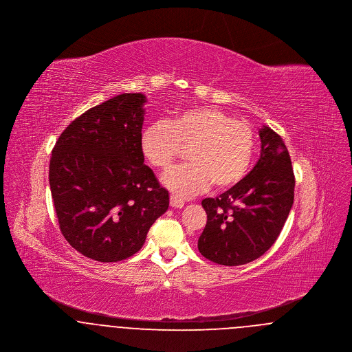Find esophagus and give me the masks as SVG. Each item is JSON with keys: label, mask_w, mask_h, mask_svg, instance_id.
<instances>
[{"label": "esophagus", "mask_w": 352, "mask_h": 352, "mask_svg": "<svg viewBox=\"0 0 352 352\" xmlns=\"http://www.w3.org/2000/svg\"><path fill=\"white\" fill-rule=\"evenodd\" d=\"M170 206L171 207H174V208H182L184 206V201H181V199H178L177 197H170Z\"/></svg>", "instance_id": "34e87169"}]
</instances>
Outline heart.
<instances>
[{
  "label": "heart",
  "mask_w": 352,
  "mask_h": 352,
  "mask_svg": "<svg viewBox=\"0 0 352 352\" xmlns=\"http://www.w3.org/2000/svg\"><path fill=\"white\" fill-rule=\"evenodd\" d=\"M140 149L153 168H168L188 149V165L166 171L161 181L178 199L239 184L256 151V134L247 121L234 120L215 107H194L170 121H153L140 134Z\"/></svg>",
  "instance_id": "b5f03b06"
}]
</instances>
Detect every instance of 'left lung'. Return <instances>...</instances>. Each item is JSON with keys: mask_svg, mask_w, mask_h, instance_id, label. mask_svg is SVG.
Here are the masks:
<instances>
[{"mask_svg": "<svg viewBox=\"0 0 352 352\" xmlns=\"http://www.w3.org/2000/svg\"><path fill=\"white\" fill-rule=\"evenodd\" d=\"M258 135L261 154L254 168L219 198L201 201L207 224L198 250L220 265H243L263 256L293 206L296 182L284 141L267 125Z\"/></svg>", "mask_w": 352, "mask_h": 352, "instance_id": "8db88e82", "label": "left lung"}]
</instances>
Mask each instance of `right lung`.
Masks as SVG:
<instances>
[{
    "label": "right lung",
    "mask_w": 352,
    "mask_h": 352,
    "mask_svg": "<svg viewBox=\"0 0 352 352\" xmlns=\"http://www.w3.org/2000/svg\"><path fill=\"white\" fill-rule=\"evenodd\" d=\"M146 96L121 94L88 109L58 138L51 195L60 231L83 256L116 263L140 251L168 192L144 165Z\"/></svg>",
    "instance_id": "1"
}]
</instances>
